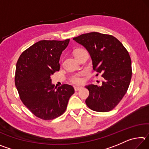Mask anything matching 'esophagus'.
Wrapping results in <instances>:
<instances>
[{
    "instance_id": "1",
    "label": "esophagus",
    "mask_w": 149,
    "mask_h": 149,
    "mask_svg": "<svg viewBox=\"0 0 149 149\" xmlns=\"http://www.w3.org/2000/svg\"><path fill=\"white\" fill-rule=\"evenodd\" d=\"M81 89H82L81 87H74V89H75V91H79Z\"/></svg>"
}]
</instances>
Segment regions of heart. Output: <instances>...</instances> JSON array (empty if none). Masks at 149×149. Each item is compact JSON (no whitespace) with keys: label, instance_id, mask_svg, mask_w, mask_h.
Wrapping results in <instances>:
<instances>
[{"label":"heart","instance_id":"heart-1","mask_svg":"<svg viewBox=\"0 0 149 149\" xmlns=\"http://www.w3.org/2000/svg\"><path fill=\"white\" fill-rule=\"evenodd\" d=\"M79 50L81 49H77L75 50V54L76 53L77 51H79ZM85 72H81L75 73V74H72L69 78L70 81L75 85H79V84H83V82H84V79H83L82 76L85 74Z\"/></svg>","mask_w":149,"mask_h":149}]
</instances>
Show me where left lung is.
<instances>
[{
    "label": "left lung",
    "instance_id": "left-lung-1",
    "mask_svg": "<svg viewBox=\"0 0 149 149\" xmlns=\"http://www.w3.org/2000/svg\"><path fill=\"white\" fill-rule=\"evenodd\" d=\"M91 57L93 70L102 74L101 86L91 84L85 87L89 95L85 103L90 109L105 112L116 107L127 92L132 79V60L119 40L111 35L91 32L74 37Z\"/></svg>",
    "mask_w": 149,
    "mask_h": 149
}]
</instances>
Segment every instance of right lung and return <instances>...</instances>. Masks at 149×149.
Wrapping results in <instances>:
<instances>
[{
  "instance_id": "right-lung-1",
  "label": "right lung",
  "mask_w": 149,
  "mask_h": 149,
  "mask_svg": "<svg viewBox=\"0 0 149 149\" xmlns=\"http://www.w3.org/2000/svg\"><path fill=\"white\" fill-rule=\"evenodd\" d=\"M70 39L42 40L22 52L17 60L15 85L22 102L35 116L53 120L66 110L70 97L74 93L72 85L54 87L50 75L59 71L62 52Z\"/></svg>"
}]
</instances>
